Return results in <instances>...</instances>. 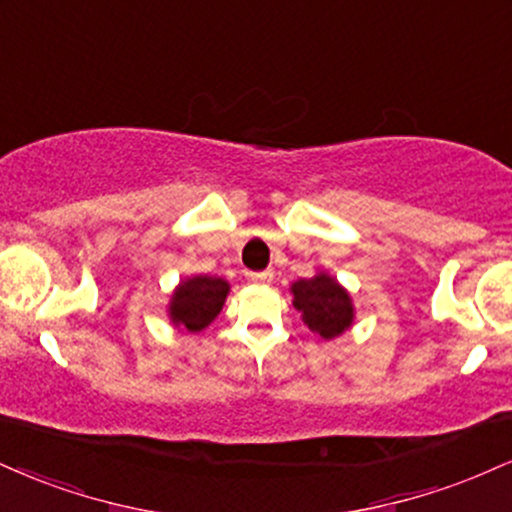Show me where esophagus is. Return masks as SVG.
<instances>
[{
    "mask_svg": "<svg viewBox=\"0 0 512 512\" xmlns=\"http://www.w3.org/2000/svg\"><path fill=\"white\" fill-rule=\"evenodd\" d=\"M248 279L252 283H272L274 272H272V269H264V272H252V274H248Z\"/></svg>",
    "mask_w": 512,
    "mask_h": 512,
    "instance_id": "1",
    "label": "esophagus"
}]
</instances>
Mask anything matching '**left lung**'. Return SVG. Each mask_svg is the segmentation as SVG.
I'll return each instance as SVG.
<instances>
[{"label": "left lung", "instance_id": "left-lung-1", "mask_svg": "<svg viewBox=\"0 0 512 512\" xmlns=\"http://www.w3.org/2000/svg\"><path fill=\"white\" fill-rule=\"evenodd\" d=\"M291 293L293 307L303 312V322L326 341L341 336L353 326V300L334 276L319 272L312 279H300L291 286Z\"/></svg>", "mask_w": 512, "mask_h": 512}]
</instances>
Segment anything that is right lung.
Wrapping results in <instances>:
<instances>
[{"mask_svg":"<svg viewBox=\"0 0 512 512\" xmlns=\"http://www.w3.org/2000/svg\"><path fill=\"white\" fill-rule=\"evenodd\" d=\"M229 295V283L219 276H190L176 286L169 303V317L178 329L197 334L217 319Z\"/></svg>","mask_w":512,"mask_h":512,"instance_id":"right-lung-1","label":"right lung"}]
</instances>
